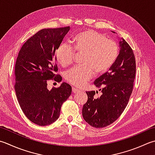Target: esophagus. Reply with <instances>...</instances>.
<instances>
[{
  "instance_id": "1",
  "label": "esophagus",
  "mask_w": 155,
  "mask_h": 155,
  "mask_svg": "<svg viewBox=\"0 0 155 155\" xmlns=\"http://www.w3.org/2000/svg\"><path fill=\"white\" fill-rule=\"evenodd\" d=\"M79 91H80L79 89H76V88H74V87H72V93H77V92Z\"/></svg>"
}]
</instances>
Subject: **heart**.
<instances>
[{
  "instance_id": "b5f03b06",
  "label": "heart",
  "mask_w": 155,
  "mask_h": 155,
  "mask_svg": "<svg viewBox=\"0 0 155 155\" xmlns=\"http://www.w3.org/2000/svg\"><path fill=\"white\" fill-rule=\"evenodd\" d=\"M74 47L62 43L58 47L56 56L60 65L66 67L73 62L76 52L84 54V65L72 67L66 72V81L72 85L81 87L95 76L107 72L116 62L119 48L116 42L109 40L102 33L94 30H85L75 35Z\"/></svg>"
}]
</instances>
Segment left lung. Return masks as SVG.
I'll use <instances>...</instances> for the list:
<instances>
[{"mask_svg":"<svg viewBox=\"0 0 155 155\" xmlns=\"http://www.w3.org/2000/svg\"><path fill=\"white\" fill-rule=\"evenodd\" d=\"M119 39L120 51L116 62L110 71L94 82L102 95L96 98L95 91L86 92L88 100L82 113L86 122L94 128H104L114 122L125 110L133 90L135 56L128 44L123 38Z\"/></svg>","mask_w":155,"mask_h":155,"instance_id":"obj_1","label":"left lung"}]
</instances>
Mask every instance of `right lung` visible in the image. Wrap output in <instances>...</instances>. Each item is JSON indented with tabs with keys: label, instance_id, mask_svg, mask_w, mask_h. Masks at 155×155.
<instances>
[{
	"label": "right lung",
	"instance_id": "add662e5",
	"mask_svg": "<svg viewBox=\"0 0 155 155\" xmlns=\"http://www.w3.org/2000/svg\"><path fill=\"white\" fill-rule=\"evenodd\" d=\"M70 27L43 29L30 38L19 52L15 64V90L20 107L28 119L37 125L48 126L60 116L63 103L72 87L62 83L50 91L47 81L61 82L57 71L56 51Z\"/></svg>",
	"mask_w": 155,
	"mask_h": 155
}]
</instances>
